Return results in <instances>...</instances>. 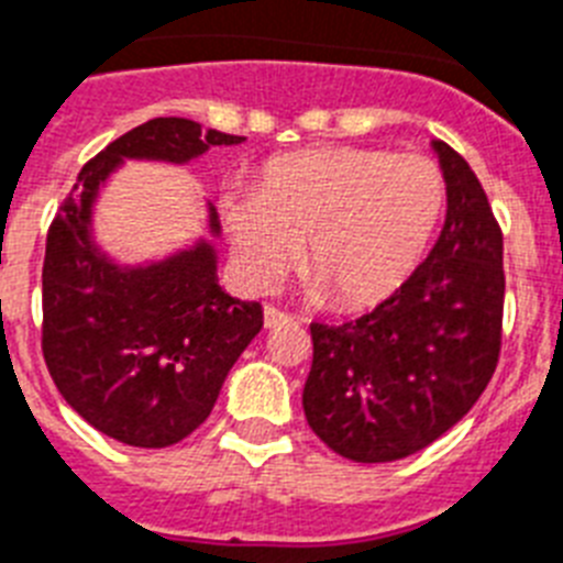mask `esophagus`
I'll return each mask as SVG.
<instances>
[{
    "mask_svg": "<svg viewBox=\"0 0 563 563\" xmlns=\"http://www.w3.org/2000/svg\"><path fill=\"white\" fill-rule=\"evenodd\" d=\"M263 323H266V329H277V325L291 323V314L280 311L277 306H266V309H263Z\"/></svg>",
    "mask_w": 563,
    "mask_h": 563,
    "instance_id": "34e87169",
    "label": "esophagus"
}]
</instances>
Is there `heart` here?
Here are the masks:
<instances>
[{
    "instance_id": "1",
    "label": "heart",
    "mask_w": 563,
    "mask_h": 563,
    "mask_svg": "<svg viewBox=\"0 0 563 563\" xmlns=\"http://www.w3.org/2000/svg\"><path fill=\"white\" fill-rule=\"evenodd\" d=\"M429 157L332 145L266 163L254 191L220 200L238 272L268 289L295 263L320 303L361 311L389 300L420 263L443 211Z\"/></svg>"
}]
</instances>
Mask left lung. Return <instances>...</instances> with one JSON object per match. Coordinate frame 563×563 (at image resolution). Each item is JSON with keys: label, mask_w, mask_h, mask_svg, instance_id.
Returning a JSON list of instances; mask_svg holds the SVG:
<instances>
[{"label": "left lung", "mask_w": 563, "mask_h": 563, "mask_svg": "<svg viewBox=\"0 0 563 563\" xmlns=\"http://www.w3.org/2000/svg\"><path fill=\"white\" fill-rule=\"evenodd\" d=\"M446 220L429 257L389 300L343 325L311 323L303 412L357 464L415 455L470 412L500 352L504 234L478 177L432 140Z\"/></svg>", "instance_id": "8db88e82"}]
</instances>
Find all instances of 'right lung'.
Segmentation results:
<instances>
[{"mask_svg":"<svg viewBox=\"0 0 563 563\" xmlns=\"http://www.w3.org/2000/svg\"><path fill=\"white\" fill-rule=\"evenodd\" d=\"M243 140L183 117L143 122L82 165L51 223L42 354L70 409L113 441L163 450L188 438L263 329V309L220 289L211 240L143 266L113 263L93 240V202L125 159L183 165ZM209 234L220 238L211 202Z\"/></svg>","mask_w":563,"mask_h":563,"instance_id":"1","label":"right lung"}]
</instances>
